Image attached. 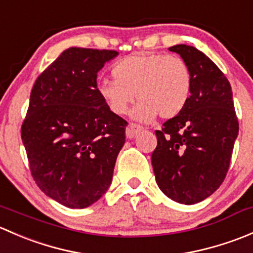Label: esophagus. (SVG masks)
<instances>
[{
	"mask_svg": "<svg viewBox=\"0 0 253 253\" xmlns=\"http://www.w3.org/2000/svg\"><path fill=\"white\" fill-rule=\"evenodd\" d=\"M143 131V127L141 125H137V124H129L126 128V137L127 138H133L134 136L139 133V132Z\"/></svg>",
	"mask_w": 253,
	"mask_h": 253,
	"instance_id": "34e87169",
	"label": "esophagus"
}]
</instances>
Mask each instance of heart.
<instances>
[{
	"instance_id": "obj_1",
	"label": "heart",
	"mask_w": 253,
	"mask_h": 253,
	"mask_svg": "<svg viewBox=\"0 0 253 253\" xmlns=\"http://www.w3.org/2000/svg\"><path fill=\"white\" fill-rule=\"evenodd\" d=\"M112 75L116 79L99 82L100 96L114 114L125 115L136 94L139 103L133 116L141 121L155 115L160 119L177 116L193 91L192 71L180 56L134 53L117 61Z\"/></svg>"
}]
</instances>
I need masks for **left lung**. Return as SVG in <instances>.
<instances>
[{
	"mask_svg": "<svg viewBox=\"0 0 253 253\" xmlns=\"http://www.w3.org/2000/svg\"><path fill=\"white\" fill-rule=\"evenodd\" d=\"M190 65L193 91L187 106L155 131L152 165L164 195L182 205L206 200L230 167L239 121L230 83L218 66L188 45L169 48Z\"/></svg>",
	"mask_w": 253,
	"mask_h": 253,
	"instance_id": "left-lung-1",
	"label": "left lung"
}]
</instances>
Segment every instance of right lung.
<instances>
[{
    "label": "right lung",
    "instance_id": "obj_1",
    "mask_svg": "<svg viewBox=\"0 0 253 253\" xmlns=\"http://www.w3.org/2000/svg\"><path fill=\"white\" fill-rule=\"evenodd\" d=\"M115 50L70 47L37 78L20 134L40 190L68 208H85L110 186L127 121L114 114L96 73Z\"/></svg>",
    "mask_w": 253,
    "mask_h": 253
}]
</instances>
